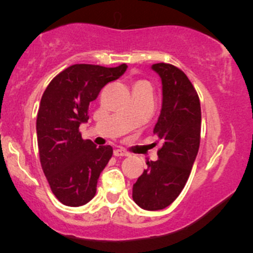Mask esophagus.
<instances>
[{
    "mask_svg": "<svg viewBox=\"0 0 253 253\" xmlns=\"http://www.w3.org/2000/svg\"><path fill=\"white\" fill-rule=\"evenodd\" d=\"M114 156L115 157H127V156H129V153L123 149H117V150H114Z\"/></svg>",
    "mask_w": 253,
    "mask_h": 253,
    "instance_id": "34e87169",
    "label": "esophagus"
}]
</instances>
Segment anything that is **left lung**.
Here are the masks:
<instances>
[{
  "instance_id": "1",
  "label": "left lung",
  "mask_w": 253,
  "mask_h": 253,
  "mask_svg": "<svg viewBox=\"0 0 253 253\" xmlns=\"http://www.w3.org/2000/svg\"><path fill=\"white\" fill-rule=\"evenodd\" d=\"M162 80V109L153 133L164 141L156 162L133 184L132 197L146 211L164 210L181 194L200 147L201 106L189 78L171 64L151 66Z\"/></svg>"
}]
</instances>
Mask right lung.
Returning <instances> with one entry per match:
<instances>
[{
    "label": "right lung",
    "instance_id": "1",
    "mask_svg": "<svg viewBox=\"0 0 253 253\" xmlns=\"http://www.w3.org/2000/svg\"><path fill=\"white\" fill-rule=\"evenodd\" d=\"M126 70V64L117 68L75 64L58 74L43 91L37 118L40 163L52 193L63 205L83 206L96 194L97 179L112 158L113 147L83 140L80 125L88 123L89 104L101 89Z\"/></svg>",
    "mask_w": 253,
    "mask_h": 253
}]
</instances>
